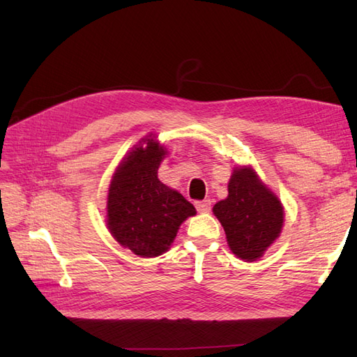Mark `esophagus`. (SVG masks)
I'll list each match as a JSON object with an SVG mask.
<instances>
[{
    "instance_id": "esophagus-1",
    "label": "esophagus",
    "mask_w": 357,
    "mask_h": 357,
    "mask_svg": "<svg viewBox=\"0 0 357 357\" xmlns=\"http://www.w3.org/2000/svg\"><path fill=\"white\" fill-rule=\"evenodd\" d=\"M195 207L199 213H208L211 210V201L210 199H204V201H197Z\"/></svg>"
}]
</instances>
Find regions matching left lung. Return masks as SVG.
<instances>
[{"mask_svg": "<svg viewBox=\"0 0 357 357\" xmlns=\"http://www.w3.org/2000/svg\"><path fill=\"white\" fill-rule=\"evenodd\" d=\"M213 213L223 226L232 253L248 262L261 257L278 238L284 220L282 202L250 167L234 169L228 198L215 204Z\"/></svg>", "mask_w": 357, "mask_h": 357, "instance_id": "left-lung-1", "label": "left lung"}]
</instances>
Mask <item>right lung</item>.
<instances>
[{
	"label": "right lung",
	"instance_id": "right-lung-1",
	"mask_svg": "<svg viewBox=\"0 0 357 357\" xmlns=\"http://www.w3.org/2000/svg\"><path fill=\"white\" fill-rule=\"evenodd\" d=\"M121 162L107 197V228L114 240L142 257L167 252L180 225L195 215L193 205L158 178L167 150L153 138Z\"/></svg>",
	"mask_w": 357,
	"mask_h": 357
}]
</instances>
